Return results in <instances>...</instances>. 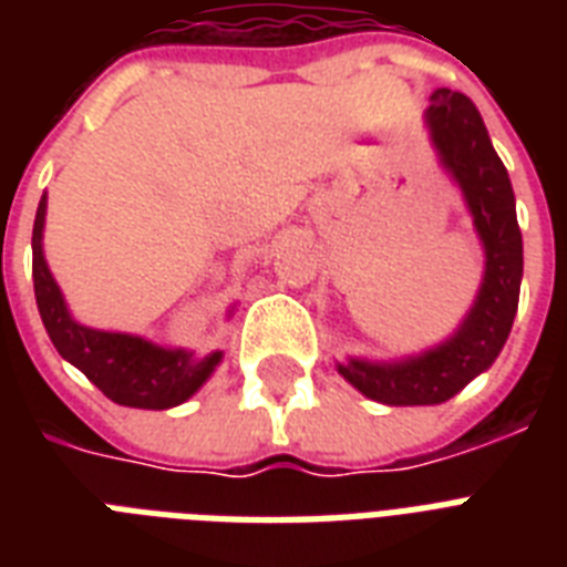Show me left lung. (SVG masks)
<instances>
[{"mask_svg": "<svg viewBox=\"0 0 567 567\" xmlns=\"http://www.w3.org/2000/svg\"><path fill=\"white\" fill-rule=\"evenodd\" d=\"M439 164L456 182L476 238L483 244L485 270L474 306L441 344L423 353L371 362L350 355L338 362V373L368 400L385 405H439L485 373L501 355L518 311L524 276L515 194L501 155L494 153L480 111L465 93L439 87L423 111Z\"/></svg>", "mask_w": 567, "mask_h": 567, "instance_id": "8db88e82", "label": "left lung"}]
</instances>
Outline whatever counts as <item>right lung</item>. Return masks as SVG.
Instances as JSON below:
<instances>
[{
	"label": "right lung",
	"mask_w": 567,
	"mask_h": 567,
	"mask_svg": "<svg viewBox=\"0 0 567 567\" xmlns=\"http://www.w3.org/2000/svg\"><path fill=\"white\" fill-rule=\"evenodd\" d=\"M43 226H47V194L40 196L34 231H31V276H34L40 320L61 359L79 368L102 394L120 405L158 412L190 400L217 371L223 350L194 355L182 347L173 350L141 336L79 323L66 309L64 293L43 256Z\"/></svg>",
	"instance_id": "1"
}]
</instances>
